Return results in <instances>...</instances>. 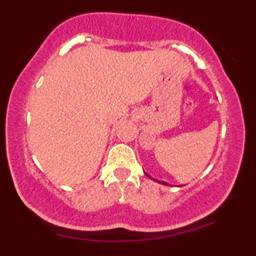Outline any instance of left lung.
<instances>
[{
	"mask_svg": "<svg viewBox=\"0 0 256 256\" xmlns=\"http://www.w3.org/2000/svg\"><path fill=\"white\" fill-rule=\"evenodd\" d=\"M148 176V174H146ZM149 177V176H148ZM152 180H155V182H158V183H161V184H164V185H167V183H165V182H160V180H156V179H152Z\"/></svg>",
	"mask_w": 256,
	"mask_h": 256,
	"instance_id": "obj_1",
	"label": "left lung"
}]
</instances>
